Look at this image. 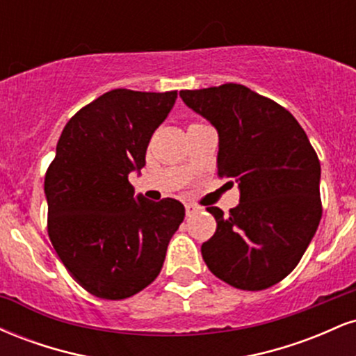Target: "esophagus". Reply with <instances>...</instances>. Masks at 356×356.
Here are the masks:
<instances>
[{
    "mask_svg": "<svg viewBox=\"0 0 356 356\" xmlns=\"http://www.w3.org/2000/svg\"><path fill=\"white\" fill-rule=\"evenodd\" d=\"M199 211H201V207L195 206V204H186V214H187V218H191V216L197 214Z\"/></svg>",
    "mask_w": 356,
    "mask_h": 356,
    "instance_id": "1",
    "label": "esophagus"
}]
</instances>
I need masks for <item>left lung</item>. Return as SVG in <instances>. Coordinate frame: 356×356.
Instances as JSON below:
<instances>
[{
    "label": "left lung",
    "mask_w": 356,
    "mask_h": 356,
    "mask_svg": "<svg viewBox=\"0 0 356 356\" xmlns=\"http://www.w3.org/2000/svg\"><path fill=\"white\" fill-rule=\"evenodd\" d=\"M179 95L218 130V174L239 189L229 214L207 207L218 229L201 246L204 263L239 289L280 283L300 263L321 219V167L305 130L288 110L244 85Z\"/></svg>",
    "instance_id": "1"
}]
</instances>
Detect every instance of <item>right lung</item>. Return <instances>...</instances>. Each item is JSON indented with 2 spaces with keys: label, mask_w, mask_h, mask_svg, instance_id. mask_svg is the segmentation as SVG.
<instances>
[{
  "label": "right lung",
  "mask_w": 356,
  "mask_h": 356,
  "mask_svg": "<svg viewBox=\"0 0 356 356\" xmlns=\"http://www.w3.org/2000/svg\"><path fill=\"white\" fill-rule=\"evenodd\" d=\"M177 92L115 88L73 115L44 175L48 236L73 280L93 296L124 300L161 273L186 209L134 195L150 137Z\"/></svg>",
  "instance_id": "add662e5"
}]
</instances>
